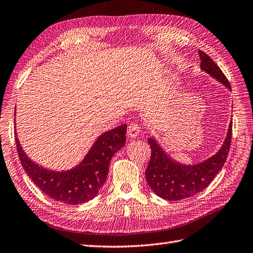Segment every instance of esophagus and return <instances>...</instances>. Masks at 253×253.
Instances as JSON below:
<instances>
[{
    "mask_svg": "<svg viewBox=\"0 0 253 253\" xmlns=\"http://www.w3.org/2000/svg\"><path fill=\"white\" fill-rule=\"evenodd\" d=\"M140 134V127L137 123H130L127 126V135L131 138H136Z\"/></svg>",
    "mask_w": 253,
    "mask_h": 253,
    "instance_id": "34e87169",
    "label": "esophagus"
}]
</instances>
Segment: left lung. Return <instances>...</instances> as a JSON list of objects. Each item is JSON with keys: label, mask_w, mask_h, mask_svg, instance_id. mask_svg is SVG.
I'll return each mask as SVG.
<instances>
[{"label": "left lung", "mask_w": 253, "mask_h": 253, "mask_svg": "<svg viewBox=\"0 0 253 253\" xmlns=\"http://www.w3.org/2000/svg\"><path fill=\"white\" fill-rule=\"evenodd\" d=\"M199 54L201 70L232 90L229 80L209 55L202 50H199ZM231 139L232 121L222 146L213 156L196 164H183L169 156L155 137H149L148 144L151 147V158L145 176L150 189L160 198L168 201H179L200 193L222 169L230 150Z\"/></svg>", "instance_id": "1"}]
</instances>
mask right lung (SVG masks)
<instances>
[{
	"label": "right lung",
	"mask_w": 253,
	"mask_h": 253,
	"mask_svg": "<svg viewBox=\"0 0 253 253\" xmlns=\"http://www.w3.org/2000/svg\"><path fill=\"white\" fill-rule=\"evenodd\" d=\"M126 127L122 125L101 134L83 161L66 170L49 169L31 160L15 130L18 155L27 175L49 198L64 204H84L94 199L105 183L110 160L126 145Z\"/></svg>",
	"instance_id": "right-lung-1"
}]
</instances>
